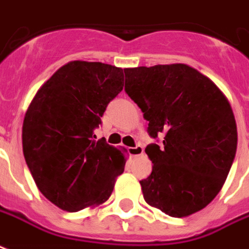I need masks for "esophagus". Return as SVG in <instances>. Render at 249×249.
<instances>
[{
    "label": "esophagus",
    "mask_w": 249,
    "mask_h": 249,
    "mask_svg": "<svg viewBox=\"0 0 249 249\" xmlns=\"http://www.w3.org/2000/svg\"><path fill=\"white\" fill-rule=\"evenodd\" d=\"M128 151L130 157H140V155H142V153H143V147H142L141 145H137L134 146V147H129Z\"/></svg>",
    "instance_id": "34e87169"
}]
</instances>
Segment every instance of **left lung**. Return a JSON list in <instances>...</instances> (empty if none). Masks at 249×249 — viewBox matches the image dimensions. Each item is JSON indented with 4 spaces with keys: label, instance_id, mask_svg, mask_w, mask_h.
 Returning a JSON list of instances; mask_svg holds the SVG:
<instances>
[{
    "label": "left lung",
    "instance_id": "8db88e82",
    "mask_svg": "<svg viewBox=\"0 0 249 249\" xmlns=\"http://www.w3.org/2000/svg\"><path fill=\"white\" fill-rule=\"evenodd\" d=\"M125 91L149 121L146 146L153 162L140 181L150 206L181 218L208 206L223 187L234 162L238 130L219 87L185 64L128 68Z\"/></svg>",
    "mask_w": 249,
    "mask_h": 249
}]
</instances>
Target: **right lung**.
<instances>
[{"label":"right lung","instance_id":"add662e5","mask_svg":"<svg viewBox=\"0 0 249 249\" xmlns=\"http://www.w3.org/2000/svg\"><path fill=\"white\" fill-rule=\"evenodd\" d=\"M123 87L121 68L75 60L57 70L28 106L24 159L36 187L57 208L73 213L104 204L124 172V147L92 140Z\"/></svg>","mask_w":249,"mask_h":249}]
</instances>
